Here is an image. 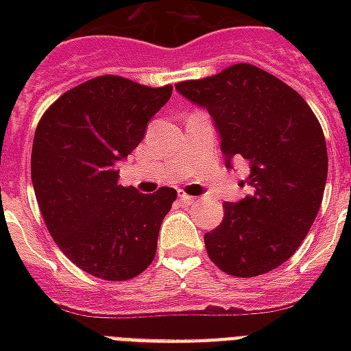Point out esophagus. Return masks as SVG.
<instances>
[{
	"label": "esophagus",
	"instance_id": "34e87169",
	"mask_svg": "<svg viewBox=\"0 0 351 351\" xmlns=\"http://www.w3.org/2000/svg\"><path fill=\"white\" fill-rule=\"evenodd\" d=\"M178 197H180V201H184V203H188V205H191V203H195V199L193 195H190V193H186V191H178Z\"/></svg>",
	"mask_w": 351,
	"mask_h": 351
}]
</instances>
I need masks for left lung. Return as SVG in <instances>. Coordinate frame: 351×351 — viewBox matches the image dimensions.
Segmentation results:
<instances>
[{
  "label": "left lung",
  "mask_w": 351,
  "mask_h": 351,
  "mask_svg": "<svg viewBox=\"0 0 351 351\" xmlns=\"http://www.w3.org/2000/svg\"><path fill=\"white\" fill-rule=\"evenodd\" d=\"M176 90L214 118L228 167L231 158L250 161L254 193L223 203V220L205 235L208 258L239 278L276 269L308 235L324 199L327 146L316 114L293 88L252 64Z\"/></svg>",
  "instance_id": "obj_1"
}]
</instances>
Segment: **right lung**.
<instances>
[{
    "label": "right lung",
    "mask_w": 351,
    "mask_h": 351,
    "mask_svg": "<svg viewBox=\"0 0 351 351\" xmlns=\"http://www.w3.org/2000/svg\"><path fill=\"white\" fill-rule=\"evenodd\" d=\"M171 93V84L103 75L60 95L37 123L32 182L43 220L58 248L95 278L131 280L154 261L176 190L138 193L118 184L116 165Z\"/></svg>",
    "instance_id": "obj_1"
}]
</instances>
